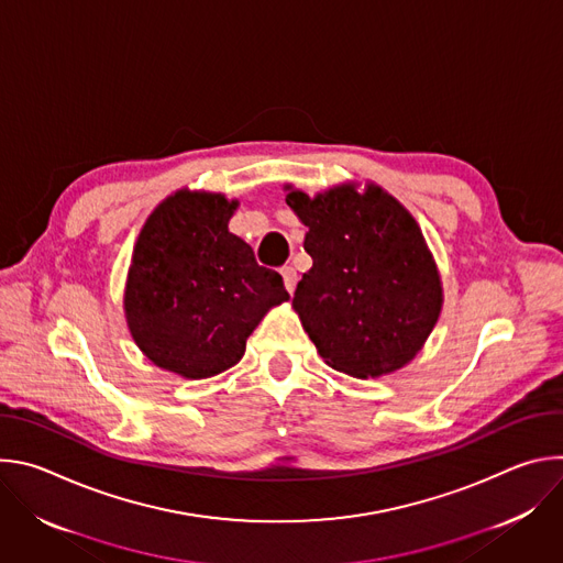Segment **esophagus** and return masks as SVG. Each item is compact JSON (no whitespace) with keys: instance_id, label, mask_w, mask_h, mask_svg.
Segmentation results:
<instances>
[{"instance_id":"1","label":"esophagus","mask_w":563,"mask_h":563,"mask_svg":"<svg viewBox=\"0 0 563 563\" xmlns=\"http://www.w3.org/2000/svg\"><path fill=\"white\" fill-rule=\"evenodd\" d=\"M280 274H283V283H285L287 291H289V294H294V289H296V280H298L296 269H294V267H283V269H280Z\"/></svg>"}]
</instances>
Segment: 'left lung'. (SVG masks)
<instances>
[{
  "label": "left lung",
  "mask_w": 563,
  "mask_h": 563,
  "mask_svg": "<svg viewBox=\"0 0 563 563\" xmlns=\"http://www.w3.org/2000/svg\"><path fill=\"white\" fill-rule=\"evenodd\" d=\"M287 205L309 229L313 265L294 294L302 328L334 369L356 378L410 363L441 311V280L415 218L380 187L343 185Z\"/></svg>",
  "instance_id": "left-lung-1"
}]
</instances>
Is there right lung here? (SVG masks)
<instances>
[{
  "mask_svg": "<svg viewBox=\"0 0 563 563\" xmlns=\"http://www.w3.org/2000/svg\"><path fill=\"white\" fill-rule=\"evenodd\" d=\"M235 207L220 194L178 191L148 216L133 250L131 336L148 361L185 378L233 367L267 309L289 298L283 276L229 231Z\"/></svg>",
  "mask_w": 563,
  "mask_h": 563,
  "instance_id": "add662e5",
  "label": "right lung"
}]
</instances>
